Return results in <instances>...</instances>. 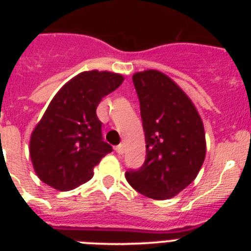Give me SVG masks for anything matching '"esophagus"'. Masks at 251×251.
<instances>
[{"instance_id":"34e87169","label":"esophagus","mask_w":251,"mask_h":251,"mask_svg":"<svg viewBox=\"0 0 251 251\" xmlns=\"http://www.w3.org/2000/svg\"><path fill=\"white\" fill-rule=\"evenodd\" d=\"M115 151H117V153H119V154H122V153L124 152V146L123 145H119L115 147Z\"/></svg>"}]
</instances>
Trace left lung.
I'll list each match as a JSON object with an SVG mask.
<instances>
[{"mask_svg": "<svg viewBox=\"0 0 251 251\" xmlns=\"http://www.w3.org/2000/svg\"><path fill=\"white\" fill-rule=\"evenodd\" d=\"M141 104L146 161L126 174L128 183L154 200L172 199L197 177L206 156L203 123L181 86L148 69L132 76Z\"/></svg>", "mask_w": 251, "mask_h": 251, "instance_id": "8db88e82", "label": "left lung"}]
</instances>
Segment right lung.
Wrapping results in <instances>:
<instances>
[{
	"instance_id": "1",
	"label": "right lung",
	"mask_w": 251,
	"mask_h": 251,
	"mask_svg": "<svg viewBox=\"0 0 251 251\" xmlns=\"http://www.w3.org/2000/svg\"><path fill=\"white\" fill-rule=\"evenodd\" d=\"M124 81L118 73L89 70L60 88L30 137L35 174L57 191L88 182L112 147L101 139L97 106Z\"/></svg>"
}]
</instances>
